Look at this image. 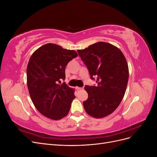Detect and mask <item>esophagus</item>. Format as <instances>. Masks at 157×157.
I'll return each instance as SVG.
<instances>
[{
  "label": "esophagus",
  "mask_w": 157,
  "mask_h": 157,
  "mask_svg": "<svg viewBox=\"0 0 157 157\" xmlns=\"http://www.w3.org/2000/svg\"><path fill=\"white\" fill-rule=\"evenodd\" d=\"M76 89L77 90H82L83 89V88H82V87H76Z\"/></svg>",
  "instance_id": "1"
}]
</instances>
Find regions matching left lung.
Here are the masks:
<instances>
[{
    "instance_id": "obj_1",
    "label": "left lung",
    "mask_w": 157,
    "mask_h": 157,
    "mask_svg": "<svg viewBox=\"0 0 157 157\" xmlns=\"http://www.w3.org/2000/svg\"><path fill=\"white\" fill-rule=\"evenodd\" d=\"M96 86H85L88 94L83 101L89 115L100 118L110 115L120 105L126 90L129 71L126 59L117 47L98 42L77 50Z\"/></svg>"
}]
</instances>
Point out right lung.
<instances>
[{"mask_svg":"<svg viewBox=\"0 0 157 157\" xmlns=\"http://www.w3.org/2000/svg\"><path fill=\"white\" fill-rule=\"evenodd\" d=\"M75 50L48 43L32 54L27 67V88L35 107L42 115L59 120L67 115L75 96L74 89L61 80L65 67L77 57Z\"/></svg>","mask_w":157,"mask_h":157,"instance_id":"obj_1","label":"right lung"}]
</instances>
